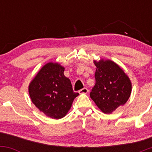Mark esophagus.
I'll list each match as a JSON object with an SVG mask.
<instances>
[{"mask_svg":"<svg viewBox=\"0 0 152 152\" xmlns=\"http://www.w3.org/2000/svg\"><path fill=\"white\" fill-rule=\"evenodd\" d=\"M78 93L79 94H87L88 93V89L86 88H83L82 89L78 91Z\"/></svg>","mask_w":152,"mask_h":152,"instance_id":"1","label":"esophagus"}]
</instances>
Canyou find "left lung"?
<instances>
[{"label": "left lung", "mask_w": 152, "mask_h": 152, "mask_svg": "<svg viewBox=\"0 0 152 152\" xmlns=\"http://www.w3.org/2000/svg\"><path fill=\"white\" fill-rule=\"evenodd\" d=\"M96 83L90 96L104 114H111L129 99L132 83L118 64L111 60L94 61Z\"/></svg>", "instance_id": "left-lung-1"}]
</instances>
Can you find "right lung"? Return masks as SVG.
I'll return each instance as SVG.
<instances>
[{"instance_id":"obj_1","label":"right lung","mask_w":152,"mask_h":152,"mask_svg":"<svg viewBox=\"0 0 152 152\" xmlns=\"http://www.w3.org/2000/svg\"><path fill=\"white\" fill-rule=\"evenodd\" d=\"M64 67L58 63L46 64L28 86L34 104L47 116L59 119L66 116L78 93L74 92L71 81L64 76Z\"/></svg>"}]
</instances>
